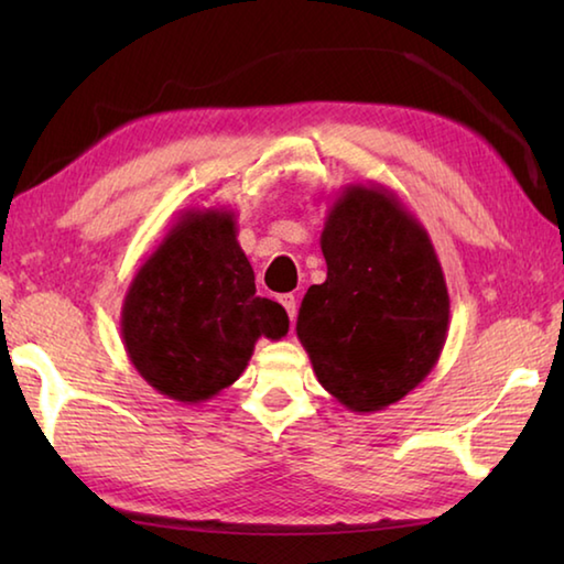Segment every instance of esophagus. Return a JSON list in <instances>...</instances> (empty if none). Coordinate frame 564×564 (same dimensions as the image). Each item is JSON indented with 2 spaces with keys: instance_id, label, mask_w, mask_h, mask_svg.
Segmentation results:
<instances>
[{
  "instance_id": "34e87169",
  "label": "esophagus",
  "mask_w": 564,
  "mask_h": 564,
  "mask_svg": "<svg viewBox=\"0 0 564 564\" xmlns=\"http://www.w3.org/2000/svg\"><path fill=\"white\" fill-rule=\"evenodd\" d=\"M279 301H281V305L285 308V313H289V318L293 323L295 321V311H299V301H295V295L293 293H283V295H279Z\"/></svg>"
}]
</instances>
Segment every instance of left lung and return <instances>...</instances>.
<instances>
[{"label": "left lung", "mask_w": 564, "mask_h": 564, "mask_svg": "<svg viewBox=\"0 0 564 564\" xmlns=\"http://www.w3.org/2000/svg\"><path fill=\"white\" fill-rule=\"evenodd\" d=\"M328 275L295 333L313 373L352 413H378L431 376L451 295L431 236L386 186L348 184L321 234Z\"/></svg>", "instance_id": "8db88e82"}]
</instances>
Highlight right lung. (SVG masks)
Wrapping results in <instances>:
<instances>
[{
    "label": "right lung",
    "mask_w": 564,
    "mask_h": 564,
    "mask_svg": "<svg viewBox=\"0 0 564 564\" xmlns=\"http://www.w3.org/2000/svg\"><path fill=\"white\" fill-rule=\"evenodd\" d=\"M289 333L283 305L256 295V275L228 208H188L139 265L121 305L131 366L161 395L206 403L234 386L261 336Z\"/></svg>",
    "instance_id": "1"
}]
</instances>
